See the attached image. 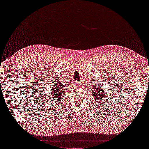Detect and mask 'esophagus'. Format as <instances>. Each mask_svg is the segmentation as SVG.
<instances>
[{"mask_svg":"<svg viewBox=\"0 0 149 149\" xmlns=\"http://www.w3.org/2000/svg\"><path fill=\"white\" fill-rule=\"evenodd\" d=\"M81 84V82L80 81H75V86H80Z\"/></svg>","mask_w":149,"mask_h":149,"instance_id":"34e87169","label":"esophagus"}]
</instances>
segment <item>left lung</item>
<instances>
[{"mask_svg":"<svg viewBox=\"0 0 149 149\" xmlns=\"http://www.w3.org/2000/svg\"><path fill=\"white\" fill-rule=\"evenodd\" d=\"M93 96H94L95 99L96 100V101H98V103L99 102L100 100H101V98H102V100L104 98L105 93L103 92V90H102L101 88L98 87V86H96V88H93ZM103 96H104L103 97H102Z\"/></svg>","mask_w":149,"mask_h":149,"instance_id":"obj_1","label":"left lung"}]
</instances>
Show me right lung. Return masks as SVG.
Returning <instances> with one entry per match:
<instances>
[{"instance_id":"obj_1","label":"right lung","mask_w":149,"mask_h":149,"mask_svg":"<svg viewBox=\"0 0 149 149\" xmlns=\"http://www.w3.org/2000/svg\"><path fill=\"white\" fill-rule=\"evenodd\" d=\"M53 86H54V87L51 88L53 91L52 93L53 94L52 98H53V101H58V100H60V98H61L63 92L64 91L63 89H65V88L64 86H63V84L58 81V80L56 81V83H54Z\"/></svg>"}]
</instances>
